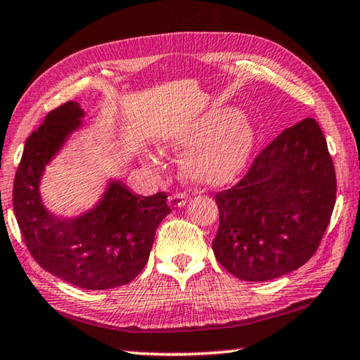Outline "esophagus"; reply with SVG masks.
<instances>
[{
	"label": "esophagus",
	"instance_id": "esophagus-1",
	"mask_svg": "<svg viewBox=\"0 0 360 360\" xmlns=\"http://www.w3.org/2000/svg\"><path fill=\"white\" fill-rule=\"evenodd\" d=\"M187 203V195L178 192V193H173L168 197V205L172 206V208H181V206H184Z\"/></svg>",
	"mask_w": 360,
	"mask_h": 360
}]
</instances>
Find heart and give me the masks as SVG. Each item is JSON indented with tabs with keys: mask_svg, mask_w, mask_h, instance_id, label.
Wrapping results in <instances>:
<instances>
[{
	"mask_svg": "<svg viewBox=\"0 0 360 360\" xmlns=\"http://www.w3.org/2000/svg\"><path fill=\"white\" fill-rule=\"evenodd\" d=\"M255 133L248 115L233 108H212L173 129L162 148L187 152L182 173L198 186L217 187L238 178L248 165ZM155 168L154 160H148Z\"/></svg>",
	"mask_w": 360,
	"mask_h": 360,
	"instance_id": "heart-1",
	"label": "heart"
}]
</instances>
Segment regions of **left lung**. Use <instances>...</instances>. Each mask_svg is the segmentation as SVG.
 Returning a JSON list of instances; mask_svg holds the SVG:
<instances>
[{
  "mask_svg": "<svg viewBox=\"0 0 360 360\" xmlns=\"http://www.w3.org/2000/svg\"><path fill=\"white\" fill-rule=\"evenodd\" d=\"M337 178L318 122L303 119L254 158L238 184L216 193L212 251L243 281H268L300 268L321 245Z\"/></svg>",
  "mask_w": 360,
  "mask_h": 360,
  "instance_id": "left-lung-1",
  "label": "left lung"
}]
</instances>
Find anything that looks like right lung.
Returning <instances> with one entry per match:
<instances>
[{
    "label": "right lung",
    "instance_id": "obj_1",
    "mask_svg": "<svg viewBox=\"0 0 360 360\" xmlns=\"http://www.w3.org/2000/svg\"><path fill=\"white\" fill-rule=\"evenodd\" d=\"M84 111L76 101L49 112L28 136L17 168L12 205L30 254L63 281L90 290L119 288L148 264L155 230L172 208L167 193H131L109 182L100 203L75 219H57L41 202L39 182L66 138L79 129Z\"/></svg>",
    "mask_w": 360,
    "mask_h": 360
}]
</instances>
